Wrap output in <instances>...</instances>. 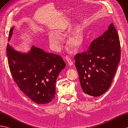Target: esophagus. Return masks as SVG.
<instances>
[{
  "label": "esophagus",
  "instance_id": "esophagus-1",
  "mask_svg": "<svg viewBox=\"0 0 128 128\" xmlns=\"http://www.w3.org/2000/svg\"><path fill=\"white\" fill-rule=\"evenodd\" d=\"M65 60L67 62V63L69 64L70 66H71V65H73V62L71 60V59H70V58L69 57V56H66L65 57Z\"/></svg>",
  "mask_w": 128,
  "mask_h": 128
}]
</instances>
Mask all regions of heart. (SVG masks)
<instances>
[{
  "instance_id": "b5f03b06",
  "label": "heart",
  "mask_w": 128,
  "mask_h": 128,
  "mask_svg": "<svg viewBox=\"0 0 128 128\" xmlns=\"http://www.w3.org/2000/svg\"><path fill=\"white\" fill-rule=\"evenodd\" d=\"M65 32V30L62 28H57L54 32H50L49 34V42L52 48L57 50L60 48L61 38ZM83 36L80 32H74L67 38V44L73 49H77L82 42Z\"/></svg>"
}]
</instances>
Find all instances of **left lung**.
Listing matches in <instances>:
<instances>
[{"instance_id": "8db88e82", "label": "left lung", "mask_w": 128, "mask_h": 128, "mask_svg": "<svg viewBox=\"0 0 128 128\" xmlns=\"http://www.w3.org/2000/svg\"><path fill=\"white\" fill-rule=\"evenodd\" d=\"M120 59V38L111 23L102 35L92 41L87 51L75 56L83 94L99 96L108 91Z\"/></svg>"}]
</instances>
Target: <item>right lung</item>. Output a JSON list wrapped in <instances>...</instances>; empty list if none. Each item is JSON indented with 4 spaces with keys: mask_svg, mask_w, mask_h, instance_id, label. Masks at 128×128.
<instances>
[{
    "mask_svg": "<svg viewBox=\"0 0 128 128\" xmlns=\"http://www.w3.org/2000/svg\"><path fill=\"white\" fill-rule=\"evenodd\" d=\"M14 27L8 34V41ZM8 64L12 76L23 93L38 104L48 103L56 94V82L66 66L60 56L32 46L28 53L14 50L8 44Z\"/></svg>",
    "mask_w": 128,
    "mask_h": 128,
    "instance_id": "add662e5",
    "label": "right lung"
}]
</instances>
